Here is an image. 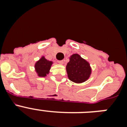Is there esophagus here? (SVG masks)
I'll use <instances>...</instances> for the list:
<instances>
[{
    "label": "esophagus",
    "mask_w": 127,
    "mask_h": 127,
    "mask_svg": "<svg viewBox=\"0 0 127 127\" xmlns=\"http://www.w3.org/2000/svg\"><path fill=\"white\" fill-rule=\"evenodd\" d=\"M64 62V60H58V63H59L60 64H63Z\"/></svg>",
    "instance_id": "1"
}]
</instances>
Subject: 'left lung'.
Returning <instances> with one entry per match:
<instances>
[{
  "mask_svg": "<svg viewBox=\"0 0 127 127\" xmlns=\"http://www.w3.org/2000/svg\"><path fill=\"white\" fill-rule=\"evenodd\" d=\"M69 60L66 66L69 79L76 83L86 81L92 73L89 63L78 54H73L70 56Z\"/></svg>",
  "mask_w": 127,
  "mask_h": 127,
  "instance_id": "8db88e82",
  "label": "left lung"
}]
</instances>
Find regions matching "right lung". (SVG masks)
Returning <instances> with one entry per match:
<instances>
[{"label": "right lung", "instance_id": "add662e5", "mask_svg": "<svg viewBox=\"0 0 127 127\" xmlns=\"http://www.w3.org/2000/svg\"><path fill=\"white\" fill-rule=\"evenodd\" d=\"M53 62L46 60L44 57H42L35 64V69L39 77H46L49 74Z\"/></svg>", "mask_w": 127, "mask_h": 127}]
</instances>
